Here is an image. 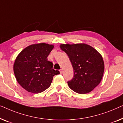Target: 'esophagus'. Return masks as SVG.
Wrapping results in <instances>:
<instances>
[{"label":"esophagus","instance_id":"obj_1","mask_svg":"<svg viewBox=\"0 0 123 123\" xmlns=\"http://www.w3.org/2000/svg\"><path fill=\"white\" fill-rule=\"evenodd\" d=\"M60 74H61L63 73V70H62V69H61V70H60Z\"/></svg>","mask_w":123,"mask_h":123}]
</instances>
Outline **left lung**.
<instances>
[{
	"label": "left lung",
	"mask_w": 123,
	"mask_h": 123,
	"mask_svg": "<svg viewBox=\"0 0 123 123\" xmlns=\"http://www.w3.org/2000/svg\"><path fill=\"white\" fill-rule=\"evenodd\" d=\"M61 49L67 55L74 71L68 86L78 94L89 93L101 81L104 63L101 55L89 45L81 43L61 44Z\"/></svg>",
	"instance_id": "left-lung-1"
}]
</instances>
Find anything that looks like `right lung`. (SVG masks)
I'll use <instances>...</instances> for the list:
<instances>
[{
    "mask_svg": "<svg viewBox=\"0 0 123 123\" xmlns=\"http://www.w3.org/2000/svg\"><path fill=\"white\" fill-rule=\"evenodd\" d=\"M53 47L44 43L32 44L17 56L14 72L18 82L25 90L34 94L42 92L51 85L53 77L60 74L47 59Z\"/></svg>",
    "mask_w": 123,
    "mask_h": 123,
    "instance_id": "obj_1",
    "label": "right lung"
}]
</instances>
